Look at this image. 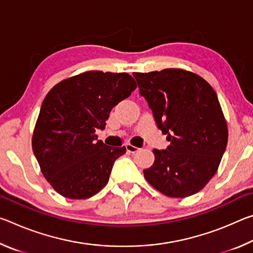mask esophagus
Listing matches in <instances>:
<instances>
[{
    "instance_id": "obj_1",
    "label": "esophagus",
    "mask_w": 253,
    "mask_h": 253,
    "mask_svg": "<svg viewBox=\"0 0 253 253\" xmlns=\"http://www.w3.org/2000/svg\"><path fill=\"white\" fill-rule=\"evenodd\" d=\"M126 149H127V152H129L131 154H135L136 152L139 151L138 147H136V146H134V145H131L129 143L126 144Z\"/></svg>"
}]
</instances>
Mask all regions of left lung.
I'll return each instance as SVG.
<instances>
[{"mask_svg": "<svg viewBox=\"0 0 253 253\" xmlns=\"http://www.w3.org/2000/svg\"><path fill=\"white\" fill-rule=\"evenodd\" d=\"M132 75L157 127L170 140L165 151L154 149L145 178L169 198L198 193L216 173L228 144L216 92L201 76L178 68Z\"/></svg>", "mask_w": 253, "mask_h": 253, "instance_id": "obj_1", "label": "left lung"}]
</instances>
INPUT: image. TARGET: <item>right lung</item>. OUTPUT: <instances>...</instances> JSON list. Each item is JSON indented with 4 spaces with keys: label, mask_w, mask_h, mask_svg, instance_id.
<instances>
[{
    "label": "right lung",
    "mask_w": 253,
    "mask_h": 253,
    "mask_svg": "<svg viewBox=\"0 0 253 253\" xmlns=\"http://www.w3.org/2000/svg\"><path fill=\"white\" fill-rule=\"evenodd\" d=\"M137 87L126 72L85 71L63 79L46 93L32 135L41 173L60 195L91 198L108 183L126 147L97 140L111 109Z\"/></svg>",
    "instance_id": "obj_1"
}]
</instances>
